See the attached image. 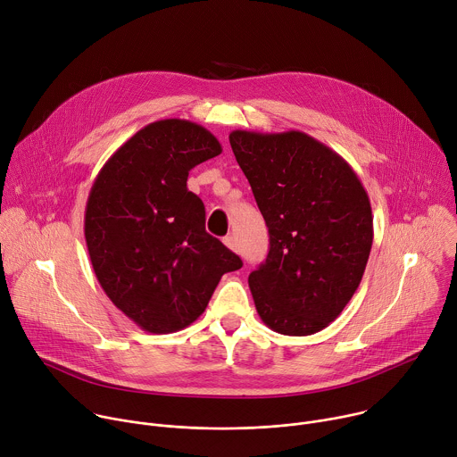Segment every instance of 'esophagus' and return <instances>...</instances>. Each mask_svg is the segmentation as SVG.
I'll return each instance as SVG.
<instances>
[{
	"label": "esophagus",
	"instance_id": "1",
	"mask_svg": "<svg viewBox=\"0 0 457 457\" xmlns=\"http://www.w3.org/2000/svg\"><path fill=\"white\" fill-rule=\"evenodd\" d=\"M224 244L231 249V251H235V253H238V242H237V238L233 237V235H229V237H226L224 238Z\"/></svg>",
	"mask_w": 457,
	"mask_h": 457
}]
</instances>
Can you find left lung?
Instances as JSON below:
<instances>
[{
    "instance_id": "left-lung-1",
    "label": "left lung",
    "mask_w": 457,
    "mask_h": 457,
    "mask_svg": "<svg viewBox=\"0 0 457 457\" xmlns=\"http://www.w3.org/2000/svg\"><path fill=\"white\" fill-rule=\"evenodd\" d=\"M229 143L270 229L266 262L249 275L258 316L275 333L314 335L361 282L374 237L369 195L344 157L298 129H235Z\"/></svg>"
}]
</instances>
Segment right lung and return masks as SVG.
I'll use <instances>...</instances> for the list:
<instances>
[{"label": "right lung", "mask_w": 457, "mask_h": 457, "mask_svg": "<svg viewBox=\"0 0 457 457\" xmlns=\"http://www.w3.org/2000/svg\"><path fill=\"white\" fill-rule=\"evenodd\" d=\"M197 122L162 119L129 137L101 168L85 210L94 273L141 329L168 335L197 320L224 273L242 260L206 231L189 170L220 155Z\"/></svg>", "instance_id": "right-lung-1"}]
</instances>
